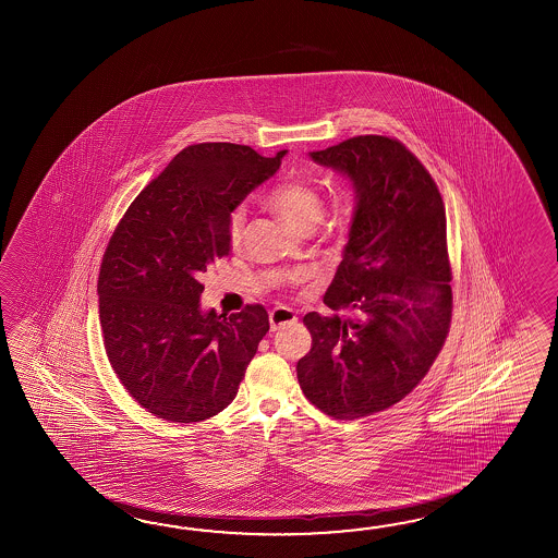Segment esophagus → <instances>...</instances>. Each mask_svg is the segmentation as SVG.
<instances>
[{
    "label": "esophagus",
    "mask_w": 558,
    "mask_h": 558,
    "mask_svg": "<svg viewBox=\"0 0 558 558\" xmlns=\"http://www.w3.org/2000/svg\"><path fill=\"white\" fill-rule=\"evenodd\" d=\"M296 315L293 313V308L289 307H275L271 313H269V323H271V331H277V329H281L283 325H289V323H295Z\"/></svg>",
    "instance_id": "esophagus-1"
}]
</instances>
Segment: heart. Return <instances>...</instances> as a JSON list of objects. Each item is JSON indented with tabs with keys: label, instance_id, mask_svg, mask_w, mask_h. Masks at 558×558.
<instances>
[{
	"label": "heart",
	"instance_id": "b5f03b06",
	"mask_svg": "<svg viewBox=\"0 0 558 558\" xmlns=\"http://www.w3.org/2000/svg\"><path fill=\"white\" fill-rule=\"evenodd\" d=\"M265 205L279 215L287 226L293 227L301 233H308L317 226L323 217V197L319 190L308 183L305 179H289L265 195ZM243 227H245V214L239 207L229 217L227 235L229 243L238 247L243 239Z\"/></svg>",
	"mask_w": 558,
	"mask_h": 558
}]
</instances>
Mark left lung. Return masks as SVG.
Segmentation results:
<instances>
[{"label":"left lung","mask_w":558,"mask_h":558,"mask_svg":"<svg viewBox=\"0 0 558 558\" xmlns=\"http://www.w3.org/2000/svg\"><path fill=\"white\" fill-rule=\"evenodd\" d=\"M311 157L355 185L349 243L323 296L353 317H303L313 341L296 379L320 413L355 421L404 399L447 341V214L435 179L395 137L356 135Z\"/></svg>","instance_id":"8db88e82"}]
</instances>
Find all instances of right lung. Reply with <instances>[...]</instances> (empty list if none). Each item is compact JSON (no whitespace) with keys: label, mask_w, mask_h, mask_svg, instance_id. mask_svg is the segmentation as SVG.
I'll use <instances>...</instances> for the list:
<instances>
[{"label":"right lung","mask_w":558,"mask_h":558,"mask_svg":"<svg viewBox=\"0 0 558 558\" xmlns=\"http://www.w3.org/2000/svg\"><path fill=\"white\" fill-rule=\"evenodd\" d=\"M250 145L195 143L133 199L107 243L99 323L109 365L147 413L199 423L238 395L269 331L263 305L202 313V275L229 255V217L281 166Z\"/></svg>","instance_id":"right-lung-1"}]
</instances>
